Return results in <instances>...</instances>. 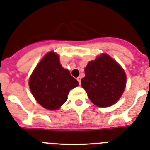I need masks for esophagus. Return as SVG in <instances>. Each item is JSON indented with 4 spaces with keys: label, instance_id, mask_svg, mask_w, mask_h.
Segmentation results:
<instances>
[{
    "label": "esophagus",
    "instance_id": "esophagus-1",
    "mask_svg": "<svg viewBox=\"0 0 150 150\" xmlns=\"http://www.w3.org/2000/svg\"><path fill=\"white\" fill-rule=\"evenodd\" d=\"M77 80L79 81V84H81V77H78V78H77Z\"/></svg>",
    "mask_w": 150,
    "mask_h": 150
}]
</instances>
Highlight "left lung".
Segmentation results:
<instances>
[{
  "label": "left lung",
  "instance_id": "left-lung-1",
  "mask_svg": "<svg viewBox=\"0 0 150 150\" xmlns=\"http://www.w3.org/2000/svg\"><path fill=\"white\" fill-rule=\"evenodd\" d=\"M81 86L91 102L100 107L115 104L126 85V75L122 67L106 54L88 62Z\"/></svg>",
  "mask_w": 150,
  "mask_h": 150
}]
</instances>
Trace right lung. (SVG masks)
<instances>
[{"mask_svg":"<svg viewBox=\"0 0 150 150\" xmlns=\"http://www.w3.org/2000/svg\"><path fill=\"white\" fill-rule=\"evenodd\" d=\"M79 82L59 63V56L48 53L39 62L29 79L32 95L45 109H59L68 98L71 89Z\"/></svg>","mask_w":150,"mask_h":150,"instance_id":"add662e5","label":"right lung"}]
</instances>
